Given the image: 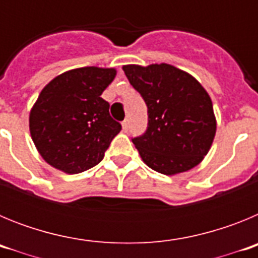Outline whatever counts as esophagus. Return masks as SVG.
I'll list each match as a JSON object with an SVG mask.
<instances>
[{"label": "esophagus", "instance_id": "esophagus-1", "mask_svg": "<svg viewBox=\"0 0 258 258\" xmlns=\"http://www.w3.org/2000/svg\"><path fill=\"white\" fill-rule=\"evenodd\" d=\"M121 126H122V131L124 132H126L127 129H129V120H127V118H125L124 121L121 122Z\"/></svg>", "mask_w": 258, "mask_h": 258}]
</instances>
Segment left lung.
I'll return each instance as SVG.
<instances>
[{
	"mask_svg": "<svg viewBox=\"0 0 258 258\" xmlns=\"http://www.w3.org/2000/svg\"><path fill=\"white\" fill-rule=\"evenodd\" d=\"M122 70L149 108L147 131L133 138L143 163L166 175L202 163L217 129L212 99L202 84L166 63L126 64Z\"/></svg>",
	"mask_w": 258,
	"mask_h": 258,
	"instance_id": "1",
	"label": "left lung"
}]
</instances>
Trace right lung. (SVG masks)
I'll return each instance as SVG.
<instances>
[{
  "label": "right lung",
  "instance_id": "1",
  "mask_svg": "<svg viewBox=\"0 0 258 258\" xmlns=\"http://www.w3.org/2000/svg\"><path fill=\"white\" fill-rule=\"evenodd\" d=\"M115 76V68H75L41 90L29 112V132L38 154L52 168L77 174L101 163L121 131L101 98Z\"/></svg>",
  "mask_w": 258,
  "mask_h": 258
}]
</instances>
